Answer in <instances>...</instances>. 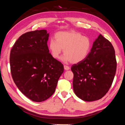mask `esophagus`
Listing matches in <instances>:
<instances>
[{
    "label": "esophagus",
    "instance_id": "esophagus-1",
    "mask_svg": "<svg viewBox=\"0 0 125 125\" xmlns=\"http://www.w3.org/2000/svg\"><path fill=\"white\" fill-rule=\"evenodd\" d=\"M64 69H65V71H68V70H69V67H68V66H67V65H64Z\"/></svg>",
    "mask_w": 125,
    "mask_h": 125
}]
</instances>
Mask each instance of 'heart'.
Wrapping results in <instances>:
<instances>
[{"label":"heart","mask_w":125,"mask_h":125,"mask_svg":"<svg viewBox=\"0 0 125 125\" xmlns=\"http://www.w3.org/2000/svg\"><path fill=\"white\" fill-rule=\"evenodd\" d=\"M55 39L48 44L51 54L54 59L60 58L63 50V62L78 63L87 57L92 48V41L89 37L74 31H61L55 35Z\"/></svg>","instance_id":"1"}]
</instances>
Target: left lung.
I'll list each match as a JSON object with an SVG mask.
<instances>
[{
	"mask_svg": "<svg viewBox=\"0 0 125 125\" xmlns=\"http://www.w3.org/2000/svg\"><path fill=\"white\" fill-rule=\"evenodd\" d=\"M115 52L111 42L100 34L87 57L72 66L73 90L78 98L93 101L106 94L116 73Z\"/></svg>",
	"mask_w": 125,
	"mask_h": 125,
	"instance_id": "obj_1",
	"label": "left lung"
}]
</instances>
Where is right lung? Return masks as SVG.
<instances>
[{
    "mask_svg": "<svg viewBox=\"0 0 125 125\" xmlns=\"http://www.w3.org/2000/svg\"><path fill=\"white\" fill-rule=\"evenodd\" d=\"M46 30L27 32L17 40L10 55V70L17 87L35 102L54 93L64 67L49 53Z\"/></svg>",
    "mask_w": 125,
    "mask_h": 125,
    "instance_id": "right-lung-1",
    "label": "right lung"
}]
</instances>
